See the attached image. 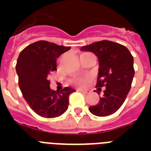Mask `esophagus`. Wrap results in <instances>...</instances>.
<instances>
[{"label":"esophagus","instance_id":"esophagus-1","mask_svg":"<svg viewBox=\"0 0 151 151\" xmlns=\"http://www.w3.org/2000/svg\"><path fill=\"white\" fill-rule=\"evenodd\" d=\"M79 92H82V93H85V94H87V93H88L89 92V91L88 90H83V89H80V90H78Z\"/></svg>","mask_w":151,"mask_h":151}]
</instances>
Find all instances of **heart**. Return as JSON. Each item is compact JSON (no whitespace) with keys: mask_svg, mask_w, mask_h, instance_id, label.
<instances>
[{"mask_svg":"<svg viewBox=\"0 0 151 151\" xmlns=\"http://www.w3.org/2000/svg\"><path fill=\"white\" fill-rule=\"evenodd\" d=\"M87 80H88V78H77L75 81H74V83H75L76 85H82L85 84V82Z\"/></svg>","mask_w":151,"mask_h":151,"instance_id":"1","label":"heart"}]
</instances>
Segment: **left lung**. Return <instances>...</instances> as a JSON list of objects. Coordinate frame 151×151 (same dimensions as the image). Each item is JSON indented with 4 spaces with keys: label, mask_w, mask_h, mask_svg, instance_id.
<instances>
[{
    "label": "left lung",
    "mask_w": 151,
    "mask_h": 151,
    "mask_svg": "<svg viewBox=\"0 0 151 151\" xmlns=\"http://www.w3.org/2000/svg\"><path fill=\"white\" fill-rule=\"evenodd\" d=\"M81 50L98 57L96 88L99 92L105 88L99 102L90 106L89 111L98 117L112 114L122 106L131 88L135 74L133 57L125 46L106 40L83 46Z\"/></svg>",
    "instance_id": "obj_1"
}]
</instances>
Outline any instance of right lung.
Masks as SVG:
<instances>
[{
	"instance_id": "right-lung-1",
	"label": "right lung",
	"mask_w": 151,
	"mask_h": 151,
	"mask_svg": "<svg viewBox=\"0 0 151 151\" xmlns=\"http://www.w3.org/2000/svg\"><path fill=\"white\" fill-rule=\"evenodd\" d=\"M70 47L45 41L29 45L20 52L15 66L19 86L32 110L43 117H59L66 112L69 96L75 90L70 87L58 92L51 89L48 76L56 70V59Z\"/></svg>"
}]
</instances>
